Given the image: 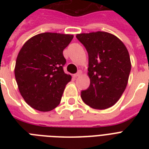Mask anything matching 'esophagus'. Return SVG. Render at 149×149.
I'll list each match as a JSON object with an SVG mask.
<instances>
[{
    "label": "esophagus",
    "mask_w": 149,
    "mask_h": 149,
    "mask_svg": "<svg viewBox=\"0 0 149 149\" xmlns=\"http://www.w3.org/2000/svg\"><path fill=\"white\" fill-rule=\"evenodd\" d=\"M81 75H82V71L81 70H79L77 73L74 74V77H76V78H77V77H79V76H81Z\"/></svg>",
    "instance_id": "obj_1"
}]
</instances>
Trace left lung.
Listing matches in <instances>:
<instances>
[{
	"mask_svg": "<svg viewBox=\"0 0 149 149\" xmlns=\"http://www.w3.org/2000/svg\"><path fill=\"white\" fill-rule=\"evenodd\" d=\"M88 52L89 88L81 98L91 107L103 110L118 101L127 86L132 69L125 44L113 34L96 31L77 35Z\"/></svg>",
	"mask_w": 149,
	"mask_h": 149,
	"instance_id": "obj_1",
	"label": "left lung"
}]
</instances>
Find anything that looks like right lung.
I'll return each instance as SVG.
<instances>
[{
	"instance_id": "obj_1",
	"label": "right lung",
	"mask_w": 149,
	"mask_h": 149,
	"mask_svg": "<svg viewBox=\"0 0 149 149\" xmlns=\"http://www.w3.org/2000/svg\"><path fill=\"white\" fill-rule=\"evenodd\" d=\"M69 34L45 32L31 37L18 52L15 76L18 90L27 104L39 111L58 106L72 77L63 71V52L72 41Z\"/></svg>"
}]
</instances>
